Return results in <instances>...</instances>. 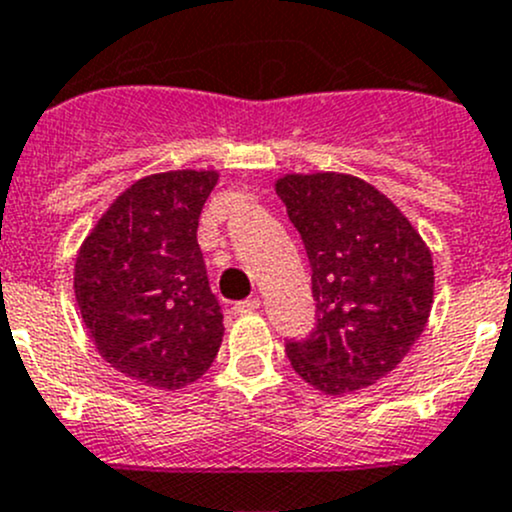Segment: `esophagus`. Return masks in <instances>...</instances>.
Segmentation results:
<instances>
[{
	"label": "esophagus",
	"mask_w": 512,
	"mask_h": 512,
	"mask_svg": "<svg viewBox=\"0 0 512 512\" xmlns=\"http://www.w3.org/2000/svg\"><path fill=\"white\" fill-rule=\"evenodd\" d=\"M262 307V302H260V297H250V299H242V302H235V314H252V312H257V309Z\"/></svg>",
	"instance_id": "obj_1"
}]
</instances>
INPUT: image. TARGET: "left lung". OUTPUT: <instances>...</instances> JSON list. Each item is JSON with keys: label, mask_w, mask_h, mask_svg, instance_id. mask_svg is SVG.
<instances>
[{"label": "left lung", "mask_w": 512, "mask_h": 512, "mask_svg": "<svg viewBox=\"0 0 512 512\" xmlns=\"http://www.w3.org/2000/svg\"><path fill=\"white\" fill-rule=\"evenodd\" d=\"M277 195L312 267L317 324L287 339L292 369L324 394H349L396 369L433 304L421 235L374 185L342 173L285 175Z\"/></svg>", "instance_id": "obj_1"}]
</instances>
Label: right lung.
I'll list each match as a JSON object with an SVG mask.
<instances>
[{
    "label": "right lung",
    "instance_id": "1",
    "mask_svg": "<svg viewBox=\"0 0 512 512\" xmlns=\"http://www.w3.org/2000/svg\"><path fill=\"white\" fill-rule=\"evenodd\" d=\"M215 170L148 175L113 200L81 245L74 292L98 354L131 379L183 389L223 344L198 220Z\"/></svg>",
    "mask_w": 512,
    "mask_h": 512
}]
</instances>
